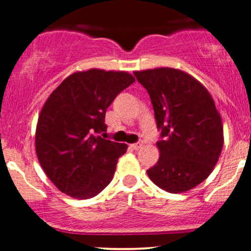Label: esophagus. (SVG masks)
Masks as SVG:
<instances>
[{"instance_id": "esophagus-1", "label": "esophagus", "mask_w": 251, "mask_h": 251, "mask_svg": "<svg viewBox=\"0 0 251 251\" xmlns=\"http://www.w3.org/2000/svg\"><path fill=\"white\" fill-rule=\"evenodd\" d=\"M131 149L132 150H135V151H137V150H139L140 148H142L143 146V143L142 142H138V143H134V144H131Z\"/></svg>"}]
</instances>
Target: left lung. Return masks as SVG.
Wrapping results in <instances>:
<instances>
[{"instance_id":"1","label":"left lung","mask_w":251,"mask_h":251,"mask_svg":"<svg viewBox=\"0 0 251 251\" xmlns=\"http://www.w3.org/2000/svg\"><path fill=\"white\" fill-rule=\"evenodd\" d=\"M153 106L160 157L148 170L157 186L179 194L205 180L223 148V126L208 89L175 68L134 72Z\"/></svg>"}]
</instances>
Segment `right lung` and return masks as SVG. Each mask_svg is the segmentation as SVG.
<instances>
[{"mask_svg":"<svg viewBox=\"0 0 251 251\" xmlns=\"http://www.w3.org/2000/svg\"><path fill=\"white\" fill-rule=\"evenodd\" d=\"M134 82L126 72H76L57 86L37 120L35 148L47 177L63 194L88 200L111 183L126 144L103 139L106 109Z\"/></svg>","mask_w":251,"mask_h":251,"instance_id":"obj_1","label":"right lung"}]
</instances>
